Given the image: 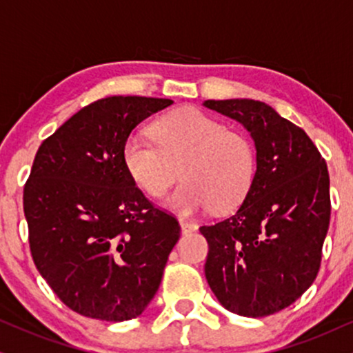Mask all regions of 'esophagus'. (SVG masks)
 <instances>
[{
  "instance_id": "obj_1",
  "label": "esophagus",
  "mask_w": 353,
  "mask_h": 353,
  "mask_svg": "<svg viewBox=\"0 0 353 353\" xmlns=\"http://www.w3.org/2000/svg\"><path fill=\"white\" fill-rule=\"evenodd\" d=\"M179 225H181V230H182V233H184V234H187V233H192V231H195V230L199 228V226L195 225V223L187 221V220H184V218H181V220H179Z\"/></svg>"
}]
</instances>
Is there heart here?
Instances as JSON below:
<instances>
[{
  "label": "heart",
  "mask_w": 353,
  "mask_h": 353,
  "mask_svg": "<svg viewBox=\"0 0 353 353\" xmlns=\"http://www.w3.org/2000/svg\"><path fill=\"white\" fill-rule=\"evenodd\" d=\"M154 141L133 135L122 159L128 176L150 197H159L176 181L184 182L164 205L181 215L215 208L225 212L246 199L256 174L251 141L195 107H182L153 125Z\"/></svg>",
  "instance_id": "obj_1"
}]
</instances>
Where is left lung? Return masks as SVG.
Returning a JSON list of instances; mask_svg holds the SVG:
<instances>
[{
  "mask_svg": "<svg viewBox=\"0 0 353 353\" xmlns=\"http://www.w3.org/2000/svg\"><path fill=\"white\" fill-rule=\"evenodd\" d=\"M243 125L256 146L251 190L233 215L200 226L205 276L226 310L248 318L295 303L318 275L331 220L329 172L305 130L254 99L205 101Z\"/></svg>",
  "mask_w": 353,
  "mask_h": 353,
  "instance_id": "obj_1",
  "label": "left lung"
}]
</instances>
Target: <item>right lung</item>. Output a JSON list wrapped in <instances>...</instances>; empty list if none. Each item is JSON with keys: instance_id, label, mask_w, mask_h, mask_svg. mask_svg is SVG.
<instances>
[{"instance_id": "add662e5", "label": "right lung", "mask_w": 353, "mask_h": 353, "mask_svg": "<svg viewBox=\"0 0 353 353\" xmlns=\"http://www.w3.org/2000/svg\"><path fill=\"white\" fill-rule=\"evenodd\" d=\"M171 99L110 96L83 107L43 140L24 187L34 264L70 310L128 321L150 305L181 236L125 169L133 128Z\"/></svg>"}]
</instances>
